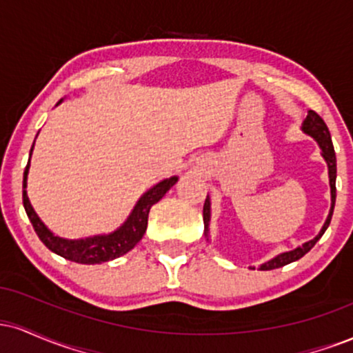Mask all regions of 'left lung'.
Returning <instances> with one entry per match:
<instances>
[{
    "mask_svg": "<svg viewBox=\"0 0 353 353\" xmlns=\"http://www.w3.org/2000/svg\"><path fill=\"white\" fill-rule=\"evenodd\" d=\"M302 131L305 132L307 136L314 137V139L317 141L319 145H320V151H322V157L325 159L327 165H329V181H330V196H332L330 212H329V216H327V221H325V224H323V228L320 229V232L314 239H312V241L305 242V244L297 247V249L289 250V252L275 255L274 259H270V261H267L265 264H262L261 267H259L261 270L279 269V267H283V265L290 264V262H295V261H299L301 257H303V255L309 252L312 247L317 244L319 239L323 236V232H325L327 228H329V224L332 221V214H334V208H335V179H337V157H335L334 144H332V137H330L329 128H327V124L323 123V119L317 114V112L309 111V114H307L305 121H303V124H302ZM209 222H210V201L208 197V199H205V202H204L205 236H209Z\"/></svg>",
    "mask_w": 353,
    "mask_h": 353,
    "instance_id": "obj_1",
    "label": "left lung"
}]
</instances>
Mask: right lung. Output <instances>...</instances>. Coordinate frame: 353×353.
Segmentation results:
<instances>
[{
    "label": "right lung",
    "instance_id": "add662e5",
    "mask_svg": "<svg viewBox=\"0 0 353 353\" xmlns=\"http://www.w3.org/2000/svg\"><path fill=\"white\" fill-rule=\"evenodd\" d=\"M33 148H31V152H33ZM28 171H30V163H28L26 169H24L23 176V205L28 217H30L31 224H33L36 234H38V237L41 239L43 244L46 245L51 252L58 254L61 257L68 259V261L78 262V264H101V262L112 261V259L128 254L129 250L143 239L145 229H148L149 210H151V208L156 202L163 199L164 194L177 182V177L172 176L169 177V179L161 181L159 184L154 185V188L149 189L148 192H144L143 197L137 201L132 212L129 214L128 221H125L119 229H116L114 232L104 234V236L70 241V239L54 236V234L43 224L41 219L38 217V214L34 212L33 205H31L26 194Z\"/></svg>",
    "mask_w": 353,
    "mask_h": 353
}]
</instances>
